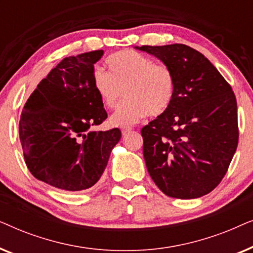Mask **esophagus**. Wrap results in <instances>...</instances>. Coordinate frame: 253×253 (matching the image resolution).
<instances>
[{"label": "esophagus", "mask_w": 253, "mask_h": 253, "mask_svg": "<svg viewBox=\"0 0 253 253\" xmlns=\"http://www.w3.org/2000/svg\"><path fill=\"white\" fill-rule=\"evenodd\" d=\"M131 130H132V127H131V126H123L122 127V133L126 134V133H129Z\"/></svg>", "instance_id": "1"}]
</instances>
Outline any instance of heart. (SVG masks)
<instances>
[{
	"label": "heart",
	"mask_w": 253,
	"mask_h": 253,
	"mask_svg": "<svg viewBox=\"0 0 253 253\" xmlns=\"http://www.w3.org/2000/svg\"><path fill=\"white\" fill-rule=\"evenodd\" d=\"M108 72L96 69L92 86L106 109H114L124 94L126 101L110 117L115 126L138 122L144 116L157 117L170 108L175 99L176 79L167 65L136 50H120L106 58Z\"/></svg>",
	"instance_id": "1"
}]
</instances>
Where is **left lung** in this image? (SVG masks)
<instances>
[{
    "label": "left lung",
    "mask_w": 253,
    "mask_h": 253,
    "mask_svg": "<svg viewBox=\"0 0 253 253\" xmlns=\"http://www.w3.org/2000/svg\"><path fill=\"white\" fill-rule=\"evenodd\" d=\"M172 70L170 108L141 129L148 174L165 195L195 199L215 189L238 144L231 86L198 50L182 43L141 46Z\"/></svg>",
    "instance_id": "8db88e82"
}]
</instances>
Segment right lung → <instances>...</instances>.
<instances>
[{
  "mask_svg": "<svg viewBox=\"0 0 253 253\" xmlns=\"http://www.w3.org/2000/svg\"><path fill=\"white\" fill-rule=\"evenodd\" d=\"M103 50L62 60L24 106L19 138L34 177L57 189L83 191L101 177L120 129L95 131L107 113L92 86Z\"/></svg>",
  "mask_w": 253,
  "mask_h": 253,
  "instance_id": "right-lung-1",
  "label": "right lung"
}]
</instances>
